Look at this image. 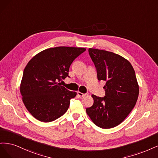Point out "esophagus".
<instances>
[{"instance_id": "34e87169", "label": "esophagus", "mask_w": 158, "mask_h": 158, "mask_svg": "<svg viewBox=\"0 0 158 158\" xmlns=\"http://www.w3.org/2000/svg\"><path fill=\"white\" fill-rule=\"evenodd\" d=\"M77 94H78V96H79V97H83V96H85L86 95H87L88 94H84V93H81V92H77Z\"/></svg>"}]
</instances>
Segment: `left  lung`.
I'll list each match as a JSON object with an SVG mask.
<instances>
[{"label": "left lung", "instance_id": "obj_1", "mask_svg": "<svg viewBox=\"0 0 158 158\" xmlns=\"http://www.w3.org/2000/svg\"><path fill=\"white\" fill-rule=\"evenodd\" d=\"M99 81H106V96L94 94L93 105L86 112L100 128L110 129L123 122L134 108L139 86L131 64L121 56L96 48L89 49Z\"/></svg>", "mask_w": 158, "mask_h": 158}]
</instances>
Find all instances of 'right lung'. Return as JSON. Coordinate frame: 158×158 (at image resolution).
Returning a JSON list of instances; mask_svg holds the SVG:
<instances>
[{
  "label": "right lung",
  "mask_w": 158,
  "mask_h": 158,
  "mask_svg": "<svg viewBox=\"0 0 158 158\" xmlns=\"http://www.w3.org/2000/svg\"><path fill=\"white\" fill-rule=\"evenodd\" d=\"M85 48L58 47L45 49L30 60L23 70L20 93L25 108L35 118L50 122L63 115L77 93L60 85L73 61Z\"/></svg>",
  "instance_id": "add662e5"
}]
</instances>
